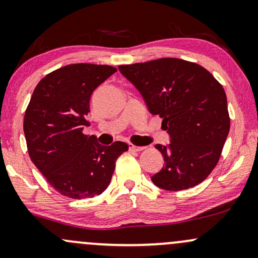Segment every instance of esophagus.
<instances>
[{
	"label": "esophagus",
	"instance_id": "obj_1",
	"mask_svg": "<svg viewBox=\"0 0 258 258\" xmlns=\"http://www.w3.org/2000/svg\"><path fill=\"white\" fill-rule=\"evenodd\" d=\"M129 150H130V151H134V152H140V151H144V150H145V147H142V146H136V145L130 144V145H129Z\"/></svg>",
	"mask_w": 258,
	"mask_h": 258
}]
</instances>
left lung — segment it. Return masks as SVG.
I'll return each mask as SVG.
<instances>
[{"instance_id":"1","label":"left lung","mask_w":258,"mask_h":258,"mask_svg":"<svg viewBox=\"0 0 258 258\" xmlns=\"http://www.w3.org/2000/svg\"><path fill=\"white\" fill-rule=\"evenodd\" d=\"M141 93L148 111L162 118L170 135L168 146L156 145L164 166L152 182L166 190L192 188L219 162L229 133L227 96L207 69L176 57L118 66Z\"/></svg>"}]
</instances>
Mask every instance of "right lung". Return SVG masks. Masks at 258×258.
Wrapping results in <instances>:
<instances>
[{
    "instance_id": "right-lung-1",
    "label": "right lung",
    "mask_w": 258,
    "mask_h": 258,
    "mask_svg": "<svg viewBox=\"0 0 258 258\" xmlns=\"http://www.w3.org/2000/svg\"><path fill=\"white\" fill-rule=\"evenodd\" d=\"M117 71L108 65L72 63L42 78L24 117L27 152L36 168L60 195L93 198L110 184L116 160L128 151L125 142L102 146L89 125V100L102 82Z\"/></svg>"
}]
</instances>
